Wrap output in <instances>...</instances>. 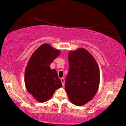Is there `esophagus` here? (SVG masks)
<instances>
[{
	"instance_id": "34e87169",
	"label": "esophagus",
	"mask_w": 126,
	"mask_h": 126,
	"mask_svg": "<svg viewBox=\"0 0 126 126\" xmlns=\"http://www.w3.org/2000/svg\"><path fill=\"white\" fill-rule=\"evenodd\" d=\"M61 82H62V85H63V86H64V85H65V79H64V78H61Z\"/></svg>"
}]
</instances>
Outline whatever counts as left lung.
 <instances>
[{
	"label": "left lung",
	"mask_w": 126,
	"mask_h": 126,
	"mask_svg": "<svg viewBox=\"0 0 126 126\" xmlns=\"http://www.w3.org/2000/svg\"><path fill=\"white\" fill-rule=\"evenodd\" d=\"M68 59L69 69L65 90L73 104L82 106L93 99L99 89V66L94 58L84 48L70 51Z\"/></svg>",
	"instance_id": "8db88e82"
}]
</instances>
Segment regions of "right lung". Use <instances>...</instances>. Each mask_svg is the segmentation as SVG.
<instances>
[{"mask_svg": "<svg viewBox=\"0 0 126 126\" xmlns=\"http://www.w3.org/2000/svg\"><path fill=\"white\" fill-rule=\"evenodd\" d=\"M61 53L47 44H44L32 53L27 63L25 82L29 94L39 102H45L52 97L56 89L63 87L51 63Z\"/></svg>", "mask_w": 126, "mask_h": 126, "instance_id": "obj_1", "label": "right lung"}]
</instances>
